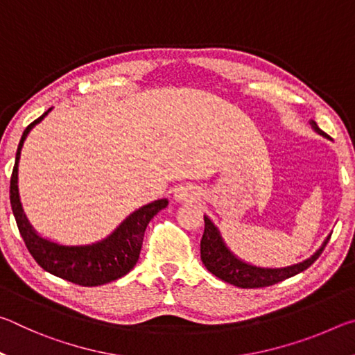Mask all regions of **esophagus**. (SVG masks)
Listing matches in <instances>:
<instances>
[{"mask_svg":"<svg viewBox=\"0 0 355 355\" xmlns=\"http://www.w3.org/2000/svg\"><path fill=\"white\" fill-rule=\"evenodd\" d=\"M173 199L178 200V202L197 200V199H199V191H197L194 186L182 184V186H178L175 192H173Z\"/></svg>","mask_w":355,"mask_h":355,"instance_id":"obj_1","label":"esophagus"}]
</instances>
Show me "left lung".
Segmentation results:
<instances>
[{
  "mask_svg": "<svg viewBox=\"0 0 355 355\" xmlns=\"http://www.w3.org/2000/svg\"><path fill=\"white\" fill-rule=\"evenodd\" d=\"M311 130L322 137L329 139V136L318 127L315 120H310ZM205 232H203L202 241H200V258L205 268L216 277L227 282V284L235 285L239 288H260V286H269L277 284V282L285 280L288 277H293L299 272L305 271L313 264L318 257L322 254L324 248L329 243L330 235L324 239L313 255H310L305 260L290 264V266H280V268H271V266H257L249 261H244L243 258L233 254L230 248L225 244L224 238H222L219 228L216 227L214 222L205 214Z\"/></svg>",
  "mask_w": 355,
  "mask_h": 355,
  "instance_id": "1",
  "label": "left lung"
}]
</instances>
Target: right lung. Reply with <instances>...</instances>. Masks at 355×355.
<instances>
[{"label":"right lung","instance_id":"add662e5","mask_svg":"<svg viewBox=\"0 0 355 355\" xmlns=\"http://www.w3.org/2000/svg\"><path fill=\"white\" fill-rule=\"evenodd\" d=\"M46 112L34 120L23 131V136L17 148L15 166L10 177V207L17 220L20 235L25 241L29 254L40 268L56 277L73 282L83 286H98L110 284L128 274L139 260L144 232L153 216L167 207L169 200L158 199L142 205L141 208L130 213L120 224L114 228L110 235L103 239L89 244H61L45 238L35 232V228L28 220L23 211L19 192V163L23 144H25L31 130L44 120Z\"/></svg>","mask_w":355,"mask_h":355}]
</instances>
